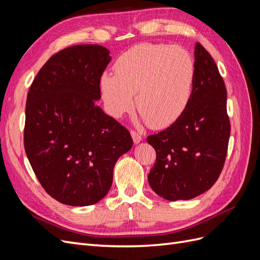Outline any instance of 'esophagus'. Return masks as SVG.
I'll list each match as a JSON object with an SVG mask.
<instances>
[{
    "mask_svg": "<svg viewBox=\"0 0 260 260\" xmlns=\"http://www.w3.org/2000/svg\"><path fill=\"white\" fill-rule=\"evenodd\" d=\"M131 137H132V140H133V142H135V144H138V143H140L141 141H142V136L141 135H139L138 132H136V131H131Z\"/></svg>",
    "mask_w": 260,
    "mask_h": 260,
    "instance_id": "esophagus-1",
    "label": "esophagus"
}]
</instances>
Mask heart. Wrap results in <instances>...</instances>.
I'll return each mask as SVG.
<instances>
[{
    "label": "heart",
    "mask_w": 260,
    "mask_h": 260,
    "mask_svg": "<svg viewBox=\"0 0 260 260\" xmlns=\"http://www.w3.org/2000/svg\"><path fill=\"white\" fill-rule=\"evenodd\" d=\"M114 75L100 79L107 113L119 118L136 105L149 127L166 128L184 113L191 99L195 66L181 46L141 43L122 53Z\"/></svg>",
    "instance_id": "heart-1"
}]
</instances>
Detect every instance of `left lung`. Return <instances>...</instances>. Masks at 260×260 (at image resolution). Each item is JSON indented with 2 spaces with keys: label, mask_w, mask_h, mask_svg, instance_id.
Instances as JSON below:
<instances>
[{
  "label": "left lung",
  "mask_w": 260,
  "mask_h": 260,
  "mask_svg": "<svg viewBox=\"0 0 260 260\" xmlns=\"http://www.w3.org/2000/svg\"><path fill=\"white\" fill-rule=\"evenodd\" d=\"M194 57L193 88L184 113L166 130L147 137L156 151L148 183L168 201L194 199L215 184L230 138L226 90L216 62L200 43Z\"/></svg>",
  "instance_id": "1"
}]
</instances>
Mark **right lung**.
<instances>
[{"label":"right lung","instance_id":"add662e5","mask_svg":"<svg viewBox=\"0 0 260 260\" xmlns=\"http://www.w3.org/2000/svg\"><path fill=\"white\" fill-rule=\"evenodd\" d=\"M111 59L102 45L70 46L45 62L28 92L25 151L46 193L65 205L103 199L116 161L133 144L129 131L95 104Z\"/></svg>","mask_w":260,"mask_h":260}]
</instances>
